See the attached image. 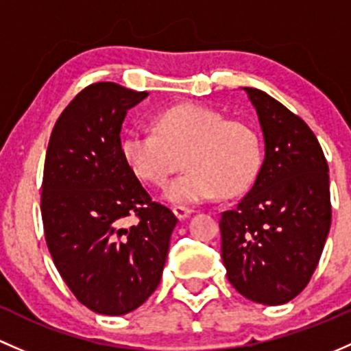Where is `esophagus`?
Listing matches in <instances>:
<instances>
[{"label":"esophagus","mask_w":351,"mask_h":351,"mask_svg":"<svg viewBox=\"0 0 351 351\" xmlns=\"http://www.w3.org/2000/svg\"><path fill=\"white\" fill-rule=\"evenodd\" d=\"M172 211H174V215L179 219L187 218V216L191 215V209L189 208H184V206H174V208H172Z\"/></svg>","instance_id":"esophagus-1"}]
</instances>
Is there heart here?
Returning <instances> with one entry per match:
<instances>
[{"label":"heart","instance_id":"b5f03b06","mask_svg":"<svg viewBox=\"0 0 351 351\" xmlns=\"http://www.w3.org/2000/svg\"><path fill=\"white\" fill-rule=\"evenodd\" d=\"M154 133L132 130L120 149L125 164L142 182L164 187L184 165L187 172L165 191L174 204H199L237 196L254 182L262 165V143L248 123L226 120L196 103L176 104L154 117Z\"/></svg>","mask_w":351,"mask_h":351}]
</instances>
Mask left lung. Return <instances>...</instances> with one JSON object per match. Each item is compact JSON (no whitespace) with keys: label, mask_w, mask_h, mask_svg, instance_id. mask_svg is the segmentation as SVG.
<instances>
[{"label":"left lung","mask_w":351,"mask_h":351,"mask_svg":"<svg viewBox=\"0 0 351 351\" xmlns=\"http://www.w3.org/2000/svg\"><path fill=\"white\" fill-rule=\"evenodd\" d=\"M258 114L265 157L252 189L221 213V258L230 284L254 302L285 304L308 285L331 225L323 149L298 114L245 88Z\"/></svg>","instance_id":"8db88e82"}]
</instances>
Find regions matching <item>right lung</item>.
<instances>
[{"label": "right lung", "instance_id": "add662e5", "mask_svg": "<svg viewBox=\"0 0 351 351\" xmlns=\"http://www.w3.org/2000/svg\"><path fill=\"white\" fill-rule=\"evenodd\" d=\"M147 96L114 82L82 89L53 126L43 165L40 209L53 263L81 304L108 316L154 294L177 225L121 157L126 111ZM128 215L139 223L125 229Z\"/></svg>", "mask_w": 351, "mask_h": 351}]
</instances>
